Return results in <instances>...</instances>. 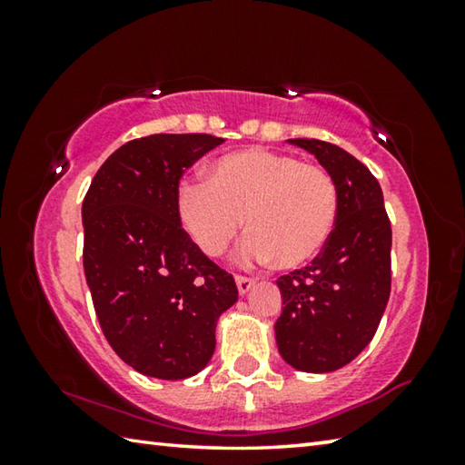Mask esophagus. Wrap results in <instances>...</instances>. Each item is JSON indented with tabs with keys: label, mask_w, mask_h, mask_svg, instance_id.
I'll use <instances>...</instances> for the list:
<instances>
[{
	"label": "esophagus",
	"mask_w": 465,
	"mask_h": 465,
	"mask_svg": "<svg viewBox=\"0 0 465 465\" xmlns=\"http://www.w3.org/2000/svg\"><path fill=\"white\" fill-rule=\"evenodd\" d=\"M235 285H238L240 295H246L248 291L256 285V281L250 277H243V274H238V277H235Z\"/></svg>",
	"instance_id": "34e87169"
}]
</instances>
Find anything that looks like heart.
<instances>
[{
    "label": "heart",
    "mask_w": 465,
    "mask_h": 465,
    "mask_svg": "<svg viewBox=\"0 0 465 465\" xmlns=\"http://www.w3.org/2000/svg\"><path fill=\"white\" fill-rule=\"evenodd\" d=\"M338 207L336 180L326 168L264 147L219 157L207 180H183L176 193L180 223L204 254H225L246 217L242 258H272L279 269H299L320 254Z\"/></svg>",
    "instance_id": "obj_1"
}]
</instances>
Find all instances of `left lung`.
<instances>
[{"label":"left lung","instance_id":"obj_1","mask_svg":"<svg viewBox=\"0 0 465 465\" xmlns=\"http://www.w3.org/2000/svg\"><path fill=\"white\" fill-rule=\"evenodd\" d=\"M334 176L338 219L312 264L282 274L274 324L281 357L299 371L328 373L371 342L391 289V225L377 178L355 155L320 139H289Z\"/></svg>","mask_w":465,"mask_h":465}]
</instances>
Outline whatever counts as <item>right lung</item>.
<instances>
[{
	"label": "right lung",
	"mask_w": 465,
	"mask_h": 465,
	"mask_svg": "<svg viewBox=\"0 0 465 465\" xmlns=\"http://www.w3.org/2000/svg\"><path fill=\"white\" fill-rule=\"evenodd\" d=\"M223 143L207 133L133 139L102 163L82 204L84 271L108 344L157 380L199 373L215 326L238 302L233 274L180 225V178Z\"/></svg>",
	"instance_id": "obj_1"
}]
</instances>
